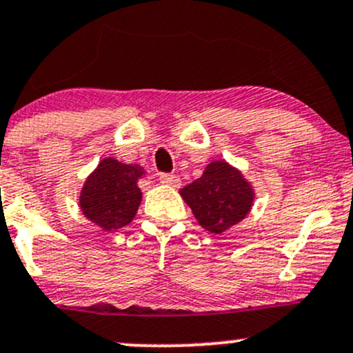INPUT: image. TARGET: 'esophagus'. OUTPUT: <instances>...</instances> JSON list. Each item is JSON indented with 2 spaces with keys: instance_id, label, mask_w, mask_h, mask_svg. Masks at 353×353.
<instances>
[{
  "instance_id": "esophagus-1",
  "label": "esophagus",
  "mask_w": 353,
  "mask_h": 353,
  "mask_svg": "<svg viewBox=\"0 0 353 353\" xmlns=\"http://www.w3.org/2000/svg\"><path fill=\"white\" fill-rule=\"evenodd\" d=\"M159 179H161L162 184H167V186H172V188H179V184H181L179 177H177L176 174L162 172L161 176H159Z\"/></svg>"
}]
</instances>
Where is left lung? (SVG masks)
<instances>
[{
    "instance_id": "8db88e82",
    "label": "left lung",
    "mask_w": 353,
    "mask_h": 353,
    "mask_svg": "<svg viewBox=\"0 0 353 353\" xmlns=\"http://www.w3.org/2000/svg\"><path fill=\"white\" fill-rule=\"evenodd\" d=\"M198 223L211 233H221L242 221L254 203V189L242 172L225 161L210 162L199 179L181 189Z\"/></svg>"
}]
</instances>
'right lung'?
<instances>
[{"instance_id": "1", "label": "right lung", "mask_w": 353, "mask_h": 353, "mask_svg": "<svg viewBox=\"0 0 353 353\" xmlns=\"http://www.w3.org/2000/svg\"><path fill=\"white\" fill-rule=\"evenodd\" d=\"M143 174V167L137 164L103 159L81 191L79 206L84 216L106 232L127 226L142 201L137 183Z\"/></svg>"}]
</instances>
